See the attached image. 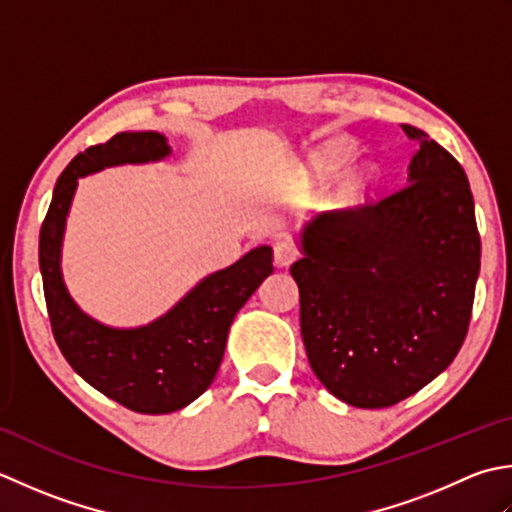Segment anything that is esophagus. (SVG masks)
<instances>
[{"instance_id": "obj_1", "label": "esophagus", "mask_w": 512, "mask_h": 512, "mask_svg": "<svg viewBox=\"0 0 512 512\" xmlns=\"http://www.w3.org/2000/svg\"><path fill=\"white\" fill-rule=\"evenodd\" d=\"M296 256H298V252L291 243L280 241V243L274 245V263H276V267H289L296 260Z\"/></svg>"}]
</instances>
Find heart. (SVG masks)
I'll return each mask as SVG.
<instances>
[{"label":"heart","mask_w":512,"mask_h":512,"mask_svg":"<svg viewBox=\"0 0 512 512\" xmlns=\"http://www.w3.org/2000/svg\"><path fill=\"white\" fill-rule=\"evenodd\" d=\"M349 148L344 143H333L327 145L325 150H320L314 159L309 161V176L311 179H327V176L336 174L342 163L347 161ZM373 181V172L367 165H360V168H353L347 176H344L342 187H340V196L344 201H356L358 196L364 194V190L371 185Z\"/></svg>","instance_id":"1"}]
</instances>
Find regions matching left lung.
<instances>
[{"label":"left lung","mask_w":512,"mask_h":512,"mask_svg":"<svg viewBox=\"0 0 512 512\" xmlns=\"http://www.w3.org/2000/svg\"><path fill=\"white\" fill-rule=\"evenodd\" d=\"M402 130L420 143L402 190L311 218L291 265L311 369L358 409L398 404L455 360L479 276L466 172L420 128Z\"/></svg>","instance_id":"obj_1"}]
</instances>
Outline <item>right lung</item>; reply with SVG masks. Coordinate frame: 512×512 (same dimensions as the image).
<instances>
[{
	"label": "right lung",
	"instance_id": "1",
	"mask_svg": "<svg viewBox=\"0 0 512 512\" xmlns=\"http://www.w3.org/2000/svg\"><path fill=\"white\" fill-rule=\"evenodd\" d=\"M172 148L159 132H121L77 154L61 172L39 234V269L52 333L68 364L90 387L128 409L148 415L179 411L214 382L229 327L260 283L274 271L271 247L241 260L187 291L163 316L141 327H110L88 316L64 283L61 247L79 179L117 165L168 159Z\"/></svg>",
	"mask_w": 512,
	"mask_h": 512
}]
</instances>
